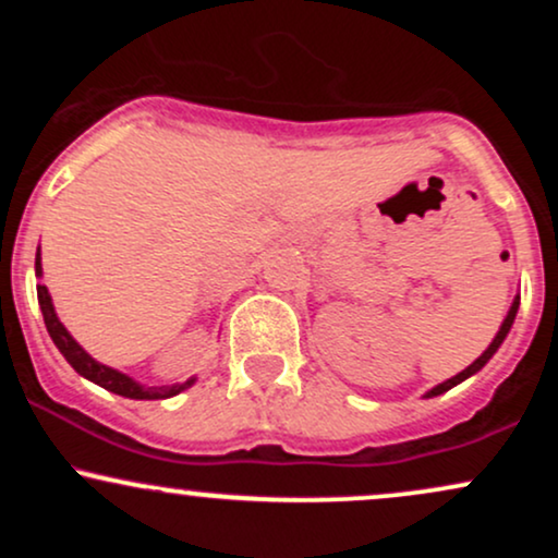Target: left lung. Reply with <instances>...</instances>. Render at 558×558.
I'll return each instance as SVG.
<instances>
[{"label": "left lung", "instance_id": "left-lung-1", "mask_svg": "<svg viewBox=\"0 0 558 558\" xmlns=\"http://www.w3.org/2000/svg\"><path fill=\"white\" fill-rule=\"evenodd\" d=\"M517 310H520V296H517L514 301H511V310H509V315H506V319H504V323H501V328H498V332H496V338H493V341H490V345H488V349H485V351H483V354H480V356H477V360L470 364V367H466V369H462V373H459V375H453V377H448V380H446V383H438V386H435L433 390H427V393H425V399H433V396H440V393H446V390H451L453 386H459V383H464V380H466V377H472V375H475V373H480V369H483V367H485V364H488V362H490V356H493V354H496V351H498V345H501V343H504V338H506V336H509L511 325H514Z\"/></svg>", "mask_w": 558, "mask_h": 558}]
</instances>
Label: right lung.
Returning a JSON list of instances; mask_svg holds the SVG:
<instances>
[{
	"mask_svg": "<svg viewBox=\"0 0 558 558\" xmlns=\"http://www.w3.org/2000/svg\"><path fill=\"white\" fill-rule=\"evenodd\" d=\"M36 278H41V254L38 252H36ZM36 293H38V306H41V315H44V325H47L54 345L60 349V354L65 356L70 367H73L78 375L86 377V380H92V383H96V386L112 390V393H118V396H125V399H136V401L170 399V396H178L181 390L194 386V377L185 383H175V386H159V388L157 386H141V383L133 380V377L118 373V369L107 367V364L96 362L94 356L86 354V351L78 345V341L70 336L65 325L60 323L47 286L38 283Z\"/></svg>",
	"mask_w": 558,
	"mask_h": 558,
	"instance_id": "1",
	"label": "right lung"
}]
</instances>
